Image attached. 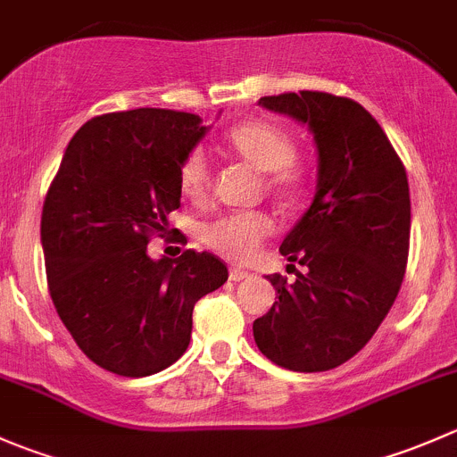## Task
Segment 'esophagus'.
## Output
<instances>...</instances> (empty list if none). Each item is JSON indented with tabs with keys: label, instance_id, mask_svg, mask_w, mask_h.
Here are the masks:
<instances>
[{
	"label": "esophagus",
	"instance_id": "obj_1",
	"mask_svg": "<svg viewBox=\"0 0 457 457\" xmlns=\"http://www.w3.org/2000/svg\"><path fill=\"white\" fill-rule=\"evenodd\" d=\"M252 274H247V271L238 270V267H234V270H229V280H234V283H241V280H250Z\"/></svg>",
	"mask_w": 457,
	"mask_h": 457
}]
</instances>
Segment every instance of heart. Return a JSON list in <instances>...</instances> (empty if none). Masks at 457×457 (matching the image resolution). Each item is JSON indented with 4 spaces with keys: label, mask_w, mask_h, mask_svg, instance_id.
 <instances>
[{
    "label": "heart",
    "mask_w": 457,
    "mask_h": 457,
    "mask_svg": "<svg viewBox=\"0 0 457 457\" xmlns=\"http://www.w3.org/2000/svg\"><path fill=\"white\" fill-rule=\"evenodd\" d=\"M228 145L238 156L265 174L267 190L283 199H294L310 183V165L296 154L292 132L267 119H252L229 128ZM212 161L205 147H192L179 168L183 195L201 199L210 190ZM274 232V219L267 212H232L223 214L203 229V238L212 250L234 261H250L258 247Z\"/></svg>",
    "instance_id": "obj_1"
}]
</instances>
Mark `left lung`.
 I'll list each match as a JSON object with an SVG mask.
<instances>
[{
    "label": "left lung",
    "instance_id": "1",
    "mask_svg": "<svg viewBox=\"0 0 457 457\" xmlns=\"http://www.w3.org/2000/svg\"><path fill=\"white\" fill-rule=\"evenodd\" d=\"M258 105L305 123L318 150L316 196L280 254L307 267L254 320L262 356L292 371H327L356 356L389 314L403 285L411 234L404 165L376 119L347 96L303 90Z\"/></svg>",
    "mask_w": 457,
    "mask_h": 457
}]
</instances>
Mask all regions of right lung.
I'll return each mask as SVG.
<instances>
[{
  "label": "right lung",
  "mask_w": 457,
  "mask_h": 457,
  "mask_svg": "<svg viewBox=\"0 0 457 457\" xmlns=\"http://www.w3.org/2000/svg\"><path fill=\"white\" fill-rule=\"evenodd\" d=\"M199 114L137 108L90 119L66 147L41 212L50 298L81 352L117 376L163 371L186 353L192 310L228 280L210 252L147 256L181 207L179 168Z\"/></svg>",
  "instance_id": "1"
}]
</instances>
